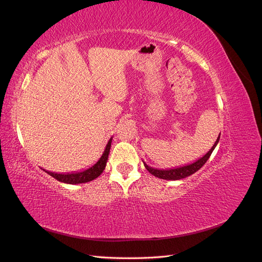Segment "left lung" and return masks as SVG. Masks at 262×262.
I'll list each match as a JSON object with an SVG mask.
<instances>
[{"label": "left lung", "instance_id": "1", "mask_svg": "<svg viewBox=\"0 0 262 262\" xmlns=\"http://www.w3.org/2000/svg\"><path fill=\"white\" fill-rule=\"evenodd\" d=\"M220 136L221 133L219 134L217 137V140L215 141V143L213 144V146L211 147V149L209 150V152L203 155L202 157H200L199 160L191 163V164H188V165H185V166H180V167H173V168H169V169H158V168H153L150 167V166L146 165L144 162V166L145 168L152 173L153 176L157 177V178H161V179H165V180H179V179H182V178H186L190 175H192V173H194L195 171L199 170L202 166L207 163V161L209 160V157L211 156L212 152L214 150V148H215V146L217 145L219 143V140H220Z\"/></svg>", "mask_w": 262, "mask_h": 262}]
</instances>
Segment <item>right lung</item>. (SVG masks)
<instances>
[{"mask_svg": "<svg viewBox=\"0 0 262 262\" xmlns=\"http://www.w3.org/2000/svg\"><path fill=\"white\" fill-rule=\"evenodd\" d=\"M112 142H113V138H110L108 143L105 147L104 153L100 156L99 160L97 161L96 164H94L92 167L84 169L82 171H75V172H52V171H48L45 170L47 173H49L50 176H52L53 178H55L57 180L64 182V184H71V185H77V184H85V182L92 181L94 179H96L98 176L101 175V172L104 171L106 164L108 161V155L110 152V146H112Z\"/></svg>", "mask_w": 262, "mask_h": 262, "instance_id": "1", "label": "right lung"}]
</instances>
